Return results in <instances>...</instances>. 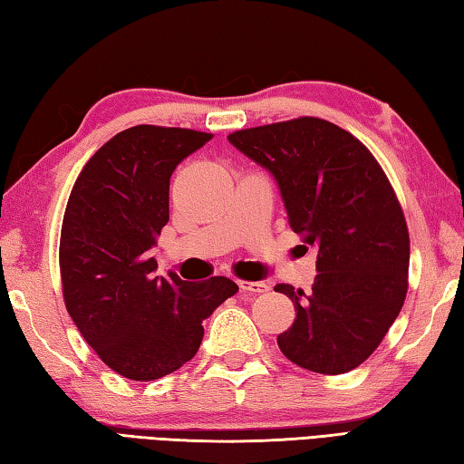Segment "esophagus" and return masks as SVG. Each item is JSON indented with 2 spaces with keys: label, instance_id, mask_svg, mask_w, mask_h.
Returning <instances> with one entry per match:
<instances>
[{
  "label": "esophagus",
  "instance_id": "34e87169",
  "mask_svg": "<svg viewBox=\"0 0 464 464\" xmlns=\"http://www.w3.org/2000/svg\"><path fill=\"white\" fill-rule=\"evenodd\" d=\"M239 287L243 292H249V294H266L269 292V285L266 281H239Z\"/></svg>",
  "mask_w": 464,
  "mask_h": 464
}]
</instances>
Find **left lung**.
<instances>
[{
  "label": "left lung",
  "instance_id": "1",
  "mask_svg": "<svg viewBox=\"0 0 464 464\" xmlns=\"http://www.w3.org/2000/svg\"><path fill=\"white\" fill-rule=\"evenodd\" d=\"M276 179L287 223L317 249L312 292L279 284L295 320L277 335L287 360L317 374L358 368L402 310L411 239L384 170L358 139L322 118L227 136Z\"/></svg>",
  "mask_w": 464,
  "mask_h": 464
}]
</instances>
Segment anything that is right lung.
Instances as JSON below:
<instances>
[{"label": "right lung", "instance_id": "obj_1", "mask_svg": "<svg viewBox=\"0 0 464 464\" xmlns=\"http://www.w3.org/2000/svg\"><path fill=\"white\" fill-rule=\"evenodd\" d=\"M213 134L139 124L112 136L82 169L60 239L66 310L98 358L139 382L179 370L203 342V322L235 281L154 276L150 249L169 223L172 170Z\"/></svg>", "mask_w": 464, "mask_h": 464}]
</instances>
